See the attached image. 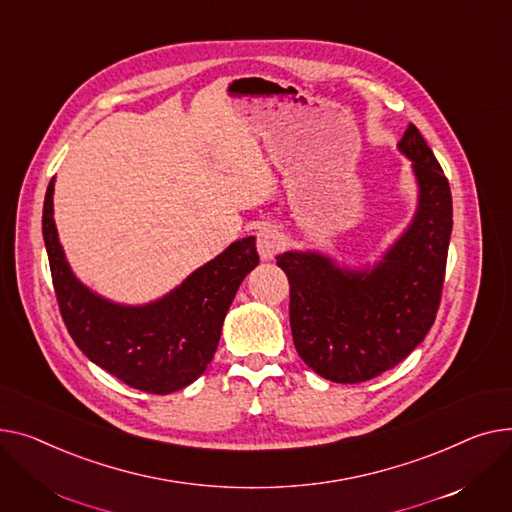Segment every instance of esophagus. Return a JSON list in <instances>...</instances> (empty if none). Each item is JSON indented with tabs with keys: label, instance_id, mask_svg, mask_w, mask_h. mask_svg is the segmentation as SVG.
Returning a JSON list of instances; mask_svg holds the SVG:
<instances>
[{
	"label": "esophagus",
	"instance_id": "1",
	"mask_svg": "<svg viewBox=\"0 0 512 512\" xmlns=\"http://www.w3.org/2000/svg\"><path fill=\"white\" fill-rule=\"evenodd\" d=\"M256 246H258L260 256L264 260H270L285 248V235L275 225H266L258 231Z\"/></svg>",
	"mask_w": 512,
	"mask_h": 512
}]
</instances>
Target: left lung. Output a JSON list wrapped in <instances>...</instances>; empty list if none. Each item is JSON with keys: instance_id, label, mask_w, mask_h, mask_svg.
Segmentation results:
<instances>
[{"instance_id": "obj_1", "label": "left lung", "mask_w": 512, "mask_h": 512, "mask_svg": "<svg viewBox=\"0 0 512 512\" xmlns=\"http://www.w3.org/2000/svg\"><path fill=\"white\" fill-rule=\"evenodd\" d=\"M399 148L413 161L419 208L407 233L370 273L339 270L318 254L285 252L289 322L299 357L322 378L380 376L424 341L442 299L453 196L432 148L409 124Z\"/></svg>"}]
</instances>
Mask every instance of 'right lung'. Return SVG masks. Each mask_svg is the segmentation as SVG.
Masks as SVG:
<instances>
[{"mask_svg": "<svg viewBox=\"0 0 512 512\" xmlns=\"http://www.w3.org/2000/svg\"><path fill=\"white\" fill-rule=\"evenodd\" d=\"M43 239L59 314L74 343L90 362L153 395L184 388L206 370L235 291L260 260L256 239H239L157 304L124 308L72 275L53 223V179L43 204Z\"/></svg>", "mask_w": 512, "mask_h": 512, "instance_id": "obj_1", "label": "right lung"}]
</instances>
